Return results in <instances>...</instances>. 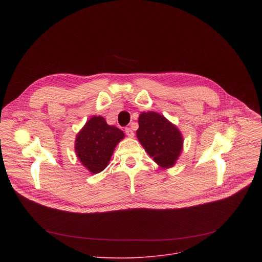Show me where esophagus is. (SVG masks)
I'll return each mask as SVG.
<instances>
[{"mask_svg":"<svg viewBox=\"0 0 262 262\" xmlns=\"http://www.w3.org/2000/svg\"><path fill=\"white\" fill-rule=\"evenodd\" d=\"M125 134H126V136L129 137V138H133V137H134V132H133V129H132L130 127H126V128H125Z\"/></svg>","mask_w":262,"mask_h":262,"instance_id":"esophagus-1","label":"esophagus"}]
</instances>
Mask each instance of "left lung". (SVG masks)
<instances>
[{"label":"left lung","mask_w":262,"mask_h":262,"mask_svg":"<svg viewBox=\"0 0 262 262\" xmlns=\"http://www.w3.org/2000/svg\"><path fill=\"white\" fill-rule=\"evenodd\" d=\"M138 123L137 138L149 157L164 169L173 167L183 149L179 128L154 111L142 112Z\"/></svg>","instance_id":"1"}]
</instances>
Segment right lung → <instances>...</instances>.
<instances>
[{
    "label": "right lung",
    "mask_w": 262,
    "mask_h": 262,
    "mask_svg": "<svg viewBox=\"0 0 262 262\" xmlns=\"http://www.w3.org/2000/svg\"><path fill=\"white\" fill-rule=\"evenodd\" d=\"M124 133L108 125L101 116L91 117L77 134L74 150L80 163L92 174L103 171L108 165Z\"/></svg>",
    "instance_id": "1"
}]
</instances>
